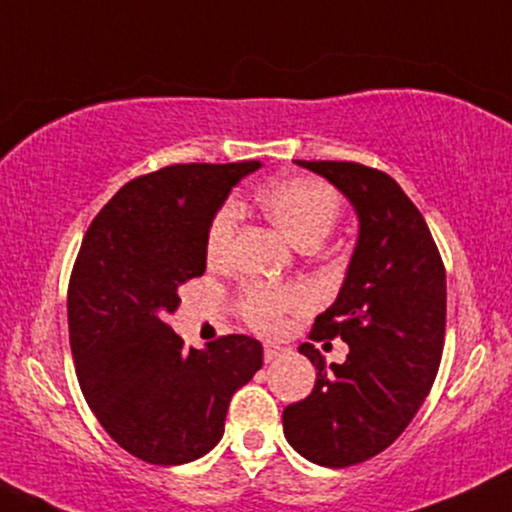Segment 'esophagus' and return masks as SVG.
Here are the masks:
<instances>
[{
	"instance_id": "esophagus-1",
	"label": "esophagus",
	"mask_w": 512,
	"mask_h": 512,
	"mask_svg": "<svg viewBox=\"0 0 512 512\" xmlns=\"http://www.w3.org/2000/svg\"><path fill=\"white\" fill-rule=\"evenodd\" d=\"M283 352H286V349L278 347V345H264V361H267V364H271V361H276Z\"/></svg>"
}]
</instances>
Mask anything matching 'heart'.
Masks as SVG:
<instances>
[{"mask_svg":"<svg viewBox=\"0 0 512 512\" xmlns=\"http://www.w3.org/2000/svg\"><path fill=\"white\" fill-rule=\"evenodd\" d=\"M260 203L267 215L286 231L290 241L302 248L316 245L338 224L340 196L328 181L316 177H286L269 181L260 191ZM238 226V208L224 203L212 217L205 252L212 262L222 260L234 243ZM304 290L297 286H274V283H250L241 290L238 309L248 326L260 333H274L281 316L300 309Z\"/></svg>","mask_w":512,"mask_h":512,"instance_id":"obj_1","label":"heart"}]
</instances>
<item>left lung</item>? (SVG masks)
Wrapping results in <instances>:
<instances>
[{
	"mask_svg": "<svg viewBox=\"0 0 512 512\" xmlns=\"http://www.w3.org/2000/svg\"><path fill=\"white\" fill-rule=\"evenodd\" d=\"M345 193L359 241L338 300L316 316L312 340L342 338L345 364L316 366L307 399L283 409L288 444L307 461L347 468L385 451L416 416L435 383L444 349L446 271L435 238L390 174L359 163L295 160Z\"/></svg>",
	"mask_w": 512,
	"mask_h": 512,
	"instance_id": "1",
	"label": "left lung"
}]
</instances>
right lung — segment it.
Listing matches in <instances>:
<instances>
[{
	"mask_svg": "<svg viewBox=\"0 0 512 512\" xmlns=\"http://www.w3.org/2000/svg\"><path fill=\"white\" fill-rule=\"evenodd\" d=\"M257 167L191 163L144 174L82 238L68 283L75 373L103 430L146 463L181 465L215 449L231 397L262 368L255 338L184 349L165 323L181 283L205 274L212 217Z\"/></svg>",
	"mask_w": 512,
	"mask_h": 512,
	"instance_id": "add662e5",
	"label": "right lung"
}]
</instances>
